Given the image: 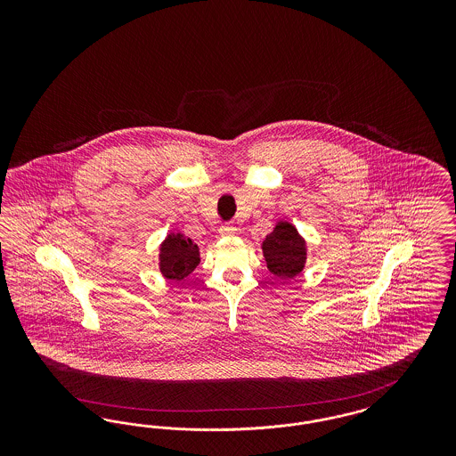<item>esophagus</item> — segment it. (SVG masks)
Masks as SVG:
<instances>
[{"mask_svg":"<svg viewBox=\"0 0 456 456\" xmlns=\"http://www.w3.org/2000/svg\"><path fill=\"white\" fill-rule=\"evenodd\" d=\"M218 232H220V236L231 238V236H234V234H236V227H234V225H231V224H224V225L218 229Z\"/></svg>","mask_w":456,"mask_h":456,"instance_id":"1","label":"esophagus"}]
</instances>
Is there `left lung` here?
<instances>
[{
  "label": "left lung",
  "instance_id": "8db88e82",
  "mask_svg": "<svg viewBox=\"0 0 456 456\" xmlns=\"http://www.w3.org/2000/svg\"><path fill=\"white\" fill-rule=\"evenodd\" d=\"M263 256L268 270L282 279H294L305 265V240L290 222H277L275 229L263 239Z\"/></svg>",
  "mask_w": 456,
  "mask_h": 456
}]
</instances>
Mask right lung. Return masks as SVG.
I'll return each mask as SVG.
<instances>
[{"label":"right lung","instance_id":"right-lung-1","mask_svg":"<svg viewBox=\"0 0 456 456\" xmlns=\"http://www.w3.org/2000/svg\"><path fill=\"white\" fill-rule=\"evenodd\" d=\"M200 263V249L193 239L181 232H171L159 249L160 273L169 281L186 279Z\"/></svg>","mask_w":456,"mask_h":456}]
</instances>
